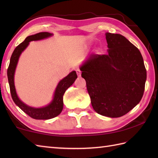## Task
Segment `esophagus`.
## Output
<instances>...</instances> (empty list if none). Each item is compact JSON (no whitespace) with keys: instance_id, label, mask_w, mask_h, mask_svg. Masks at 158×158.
Here are the masks:
<instances>
[{"instance_id":"34e87169","label":"esophagus","mask_w":158,"mask_h":158,"mask_svg":"<svg viewBox=\"0 0 158 158\" xmlns=\"http://www.w3.org/2000/svg\"><path fill=\"white\" fill-rule=\"evenodd\" d=\"M76 73L77 74V76L78 77H81V71L79 69H76Z\"/></svg>"}]
</instances>
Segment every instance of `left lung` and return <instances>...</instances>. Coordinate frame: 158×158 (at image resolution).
I'll return each mask as SVG.
<instances>
[{
    "mask_svg": "<svg viewBox=\"0 0 158 158\" xmlns=\"http://www.w3.org/2000/svg\"><path fill=\"white\" fill-rule=\"evenodd\" d=\"M108 54H93L80 66L96 113L122 117L140 102L147 71L139 49L125 36L106 32Z\"/></svg>",
    "mask_w": 158,
    "mask_h": 158,
    "instance_id": "8db88e82",
    "label": "left lung"
}]
</instances>
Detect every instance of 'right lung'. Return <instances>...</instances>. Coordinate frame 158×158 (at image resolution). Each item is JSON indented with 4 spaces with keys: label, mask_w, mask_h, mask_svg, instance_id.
Masks as SVG:
<instances>
[{
    "label": "right lung",
    "mask_w": 158,
    "mask_h": 158,
    "mask_svg": "<svg viewBox=\"0 0 158 158\" xmlns=\"http://www.w3.org/2000/svg\"><path fill=\"white\" fill-rule=\"evenodd\" d=\"M53 34L48 32H39L34 35L28 36L22 43L17 46L13 51L10 63L7 69V77L10 88V92L13 102L17 106H18L23 112L28 115L35 119H49L58 116L62 112L63 109V96L66 90L70 85L73 84L76 79L77 78V73L73 70L70 73L64 78L60 81L57 85L53 98L49 105L41 108H35L26 105L21 100H19L17 95L16 90L14 84V75L17 64H18L19 58L21 53L24 51L25 49L29 45V43L32 41H39L44 39H47L52 36Z\"/></svg>",
    "instance_id": "obj_1"
}]
</instances>
